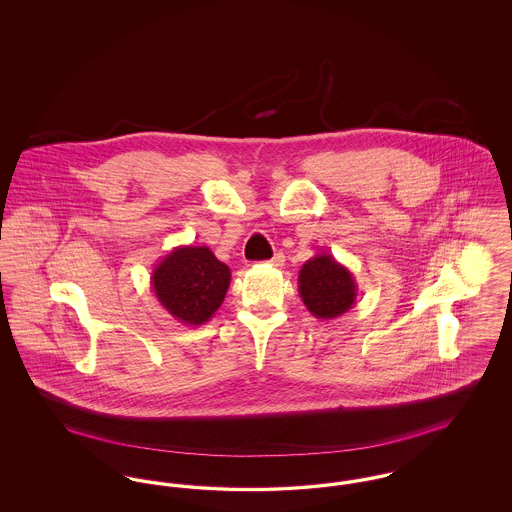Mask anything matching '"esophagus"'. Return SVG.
Wrapping results in <instances>:
<instances>
[{"mask_svg":"<svg viewBox=\"0 0 512 512\" xmlns=\"http://www.w3.org/2000/svg\"><path fill=\"white\" fill-rule=\"evenodd\" d=\"M284 261H286V259H284V253H276L268 263H270V267L282 268L284 267Z\"/></svg>","mask_w":512,"mask_h":512,"instance_id":"esophagus-1","label":"esophagus"}]
</instances>
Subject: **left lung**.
Returning <instances> with one entry per match:
<instances>
[{
    "instance_id": "left-lung-1",
    "label": "left lung",
    "mask_w": 512,
    "mask_h": 512,
    "mask_svg": "<svg viewBox=\"0 0 512 512\" xmlns=\"http://www.w3.org/2000/svg\"><path fill=\"white\" fill-rule=\"evenodd\" d=\"M297 284L307 311L320 320L341 317L357 301L359 288L351 270L330 253H317L309 259L299 270Z\"/></svg>"
}]
</instances>
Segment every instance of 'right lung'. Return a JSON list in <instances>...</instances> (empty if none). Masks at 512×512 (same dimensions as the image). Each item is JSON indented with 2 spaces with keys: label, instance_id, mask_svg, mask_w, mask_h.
Returning a JSON list of instances; mask_svg holds the SVG:
<instances>
[{
  "label": "right lung",
  "instance_id": "1",
  "mask_svg": "<svg viewBox=\"0 0 512 512\" xmlns=\"http://www.w3.org/2000/svg\"><path fill=\"white\" fill-rule=\"evenodd\" d=\"M230 268L207 245H178L151 272V288L172 318L201 326L217 313L228 286Z\"/></svg>",
  "mask_w": 512,
  "mask_h": 512
}]
</instances>
